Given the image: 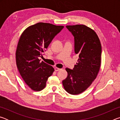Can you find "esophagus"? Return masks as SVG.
I'll return each instance as SVG.
<instances>
[{
    "mask_svg": "<svg viewBox=\"0 0 120 120\" xmlns=\"http://www.w3.org/2000/svg\"><path fill=\"white\" fill-rule=\"evenodd\" d=\"M54 70H55L56 71H60L61 70V69L56 67V68H54Z\"/></svg>",
    "mask_w": 120,
    "mask_h": 120,
    "instance_id": "34e87169",
    "label": "esophagus"
}]
</instances>
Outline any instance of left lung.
I'll list each match as a JSON object with an SVG mask.
<instances>
[{"mask_svg": "<svg viewBox=\"0 0 120 120\" xmlns=\"http://www.w3.org/2000/svg\"><path fill=\"white\" fill-rule=\"evenodd\" d=\"M74 37L75 52L78 62L72 70L67 68L68 76L62 81L67 92L78 95L87 89L96 78L101 67V46L94 31L84 25H68Z\"/></svg>", "mask_w": 120, "mask_h": 120, "instance_id": "8db88e82", "label": "left lung"}]
</instances>
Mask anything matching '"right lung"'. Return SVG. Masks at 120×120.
<instances>
[{"label": "right lung", "instance_id": "add662e5", "mask_svg": "<svg viewBox=\"0 0 120 120\" xmlns=\"http://www.w3.org/2000/svg\"><path fill=\"white\" fill-rule=\"evenodd\" d=\"M64 26L38 23L30 26L20 37L16 52V64L24 82L32 90L40 91L54 71L39 58Z\"/></svg>", "mask_w": 120, "mask_h": 120}]
</instances>
